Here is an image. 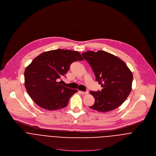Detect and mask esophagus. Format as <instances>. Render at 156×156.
Instances as JSON below:
<instances>
[{"mask_svg":"<svg viewBox=\"0 0 156 156\" xmlns=\"http://www.w3.org/2000/svg\"><path fill=\"white\" fill-rule=\"evenodd\" d=\"M79 92L82 94H88V91H79Z\"/></svg>","mask_w":156,"mask_h":156,"instance_id":"esophagus-1","label":"esophagus"}]
</instances>
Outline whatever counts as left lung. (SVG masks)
Here are the masks:
<instances>
[{"mask_svg": "<svg viewBox=\"0 0 156 156\" xmlns=\"http://www.w3.org/2000/svg\"><path fill=\"white\" fill-rule=\"evenodd\" d=\"M82 55L102 87L101 91H90L95 102L89 107L98 112H108L119 107L132 90L133 75L126 64L116 56L104 51H87Z\"/></svg>", "mask_w": 156, "mask_h": 156, "instance_id": "8db88e82", "label": "left lung"}]
</instances>
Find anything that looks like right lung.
<instances>
[{"label": "right lung", "instance_id": "obj_1", "mask_svg": "<svg viewBox=\"0 0 156 156\" xmlns=\"http://www.w3.org/2000/svg\"><path fill=\"white\" fill-rule=\"evenodd\" d=\"M83 60L79 52L67 49H58L39 55L24 72V84L29 96L48 110L66 107L77 90L68 88L59 80L65 76L73 62Z\"/></svg>", "mask_w": 156, "mask_h": 156}]
</instances>
